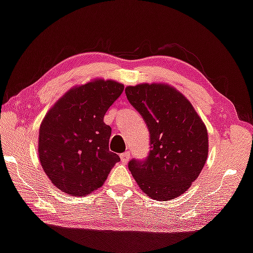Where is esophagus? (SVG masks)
I'll list each match as a JSON object with an SVG mask.
<instances>
[{
	"label": "esophagus",
	"mask_w": 253,
	"mask_h": 253,
	"mask_svg": "<svg viewBox=\"0 0 253 253\" xmlns=\"http://www.w3.org/2000/svg\"><path fill=\"white\" fill-rule=\"evenodd\" d=\"M120 157H121V161H122V163H123V164H126L127 161H129V159H130V152H129V151L124 152V154L120 155Z\"/></svg>",
	"instance_id": "1"
}]
</instances>
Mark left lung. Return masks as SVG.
Here are the masks:
<instances>
[{
  "instance_id": "obj_1",
  "label": "left lung",
  "mask_w": 253,
  "mask_h": 253,
  "mask_svg": "<svg viewBox=\"0 0 253 253\" xmlns=\"http://www.w3.org/2000/svg\"><path fill=\"white\" fill-rule=\"evenodd\" d=\"M126 95L150 132L147 158L129 163L132 176L147 196L173 200L197 179L208 159L205 124L188 99L169 85L127 86Z\"/></svg>"
}]
</instances>
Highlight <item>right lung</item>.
<instances>
[{"label":"right lung","instance_id":"right-lung-1","mask_svg":"<svg viewBox=\"0 0 253 253\" xmlns=\"http://www.w3.org/2000/svg\"><path fill=\"white\" fill-rule=\"evenodd\" d=\"M114 81L95 80L69 89L41 122L39 159L57 188L84 196L104 184L120 157L111 152V126L103 119L122 94Z\"/></svg>","mask_w":253,"mask_h":253}]
</instances>
